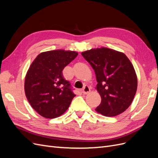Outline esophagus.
Masks as SVG:
<instances>
[{
  "instance_id": "obj_1",
  "label": "esophagus",
  "mask_w": 158,
  "mask_h": 158,
  "mask_svg": "<svg viewBox=\"0 0 158 158\" xmlns=\"http://www.w3.org/2000/svg\"><path fill=\"white\" fill-rule=\"evenodd\" d=\"M82 92L84 94H88L90 92V88H89V86H88V85H84L83 89H82Z\"/></svg>"
}]
</instances>
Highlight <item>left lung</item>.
Masks as SVG:
<instances>
[{"mask_svg":"<svg viewBox=\"0 0 158 158\" xmlns=\"http://www.w3.org/2000/svg\"><path fill=\"white\" fill-rule=\"evenodd\" d=\"M82 55L94 70L96 89L102 98L95 111L107 117L123 113L131 106L137 89L136 74L128 57L106 47L84 51Z\"/></svg>","mask_w":158,"mask_h":158,"instance_id":"obj_1","label":"left lung"}]
</instances>
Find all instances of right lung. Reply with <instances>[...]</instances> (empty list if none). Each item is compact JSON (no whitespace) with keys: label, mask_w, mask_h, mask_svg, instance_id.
<instances>
[{"label":"right lung","mask_w":158,"mask_h":158,"mask_svg":"<svg viewBox=\"0 0 158 158\" xmlns=\"http://www.w3.org/2000/svg\"><path fill=\"white\" fill-rule=\"evenodd\" d=\"M78 55L75 51L54 50L38 55L25 78L26 96L42 117L54 118L63 114L76 96L62 71Z\"/></svg>","instance_id":"right-lung-1"}]
</instances>
